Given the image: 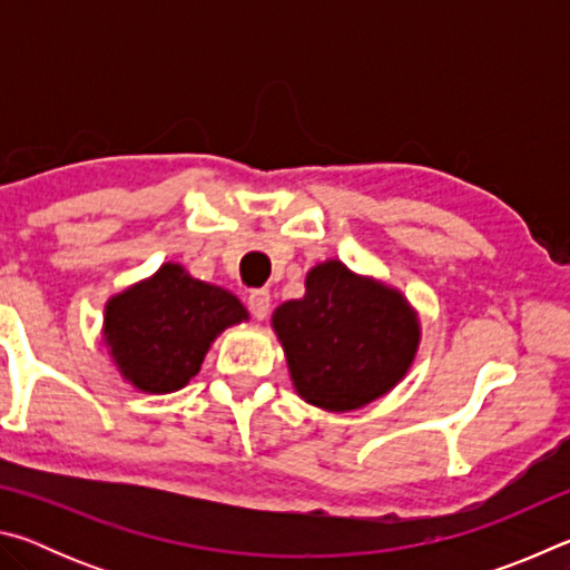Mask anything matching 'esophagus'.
<instances>
[{
	"label": "esophagus",
	"instance_id": "obj_1",
	"mask_svg": "<svg viewBox=\"0 0 570 570\" xmlns=\"http://www.w3.org/2000/svg\"><path fill=\"white\" fill-rule=\"evenodd\" d=\"M246 304L248 312L254 314V320L262 322L268 316V308H272V294H268V288H254V292L248 294Z\"/></svg>",
	"mask_w": 570,
	"mask_h": 570
}]
</instances>
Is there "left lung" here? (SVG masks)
Listing matches in <instances>:
<instances>
[{
  "label": "left lung",
  "mask_w": 570,
  "mask_h": 570,
  "mask_svg": "<svg viewBox=\"0 0 570 570\" xmlns=\"http://www.w3.org/2000/svg\"><path fill=\"white\" fill-rule=\"evenodd\" d=\"M272 326L298 397L330 412L360 410L387 394L420 346L407 298L336 258L306 274V294L278 306Z\"/></svg>",
  "instance_id": "8db88e82"
}]
</instances>
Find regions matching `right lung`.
Segmentation results:
<instances>
[{
    "mask_svg": "<svg viewBox=\"0 0 570 570\" xmlns=\"http://www.w3.org/2000/svg\"><path fill=\"white\" fill-rule=\"evenodd\" d=\"M248 314L226 288L163 264L105 306V344L135 390L168 394L196 377L216 336Z\"/></svg>",
    "mask_w": 570,
    "mask_h": 570,
    "instance_id": "add662e5",
    "label": "right lung"
}]
</instances>
